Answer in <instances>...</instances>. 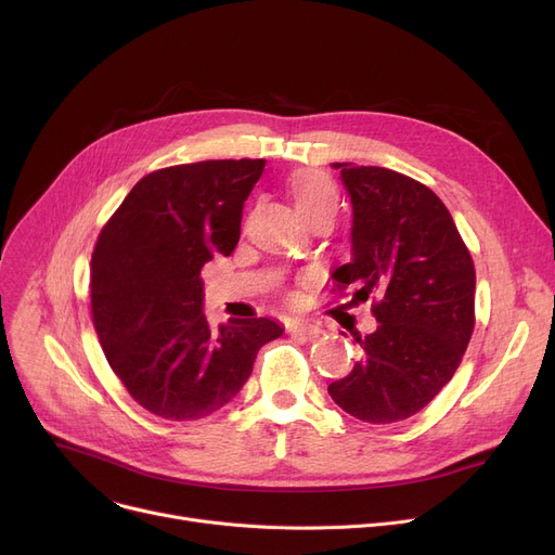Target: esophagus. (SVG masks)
I'll return each mask as SVG.
<instances>
[{"mask_svg": "<svg viewBox=\"0 0 555 555\" xmlns=\"http://www.w3.org/2000/svg\"><path fill=\"white\" fill-rule=\"evenodd\" d=\"M287 333L295 335V337H301V339H312L317 337L319 333H322V328L319 326H312V324H301V322H295L287 326Z\"/></svg>", "mask_w": 555, "mask_h": 555, "instance_id": "34e87169", "label": "esophagus"}]
</instances>
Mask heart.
Listing matches in <instances>:
<instances>
[{
  "label": "heart",
  "mask_w": 555,
  "mask_h": 555,
  "mask_svg": "<svg viewBox=\"0 0 555 555\" xmlns=\"http://www.w3.org/2000/svg\"><path fill=\"white\" fill-rule=\"evenodd\" d=\"M295 202L301 214L317 211V209H333L337 204V191L333 182L324 175L308 172L295 182Z\"/></svg>",
  "instance_id": "obj_1"
}]
</instances>
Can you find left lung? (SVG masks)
Wrapping results in <instances>:
<instances>
[{
	"label": "left lung",
	"instance_id": "obj_1",
	"mask_svg": "<svg viewBox=\"0 0 555 555\" xmlns=\"http://www.w3.org/2000/svg\"><path fill=\"white\" fill-rule=\"evenodd\" d=\"M353 204V258L333 272L337 293L373 297L377 328L356 335L362 360L328 387L364 423L418 414L461 364L475 331V262L441 197L402 172L333 164Z\"/></svg>",
	"mask_w": 555,
	"mask_h": 555
}]
</instances>
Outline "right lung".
Returning <instances> with one entry per match:
<instances>
[{
  "label": "right lung",
  "mask_w": 555,
  "mask_h": 555,
  "mask_svg": "<svg viewBox=\"0 0 555 555\" xmlns=\"http://www.w3.org/2000/svg\"><path fill=\"white\" fill-rule=\"evenodd\" d=\"M266 159H209L141 178L105 222L92 254V322L128 393L166 421L218 412L251 373L258 348L283 335L268 317L202 312L199 272L241 238L245 199Z\"/></svg>",
  "instance_id": "right-lung-1"
}]
</instances>
